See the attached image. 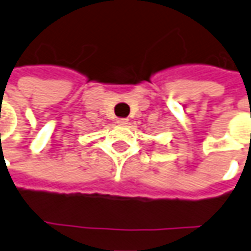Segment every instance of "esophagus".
I'll return each instance as SVG.
<instances>
[{"mask_svg":"<svg viewBox=\"0 0 251 251\" xmlns=\"http://www.w3.org/2000/svg\"><path fill=\"white\" fill-rule=\"evenodd\" d=\"M127 122H129L127 118H118V120H117V124H118V125H127Z\"/></svg>","mask_w":251,"mask_h":251,"instance_id":"34e87169","label":"esophagus"}]
</instances>
